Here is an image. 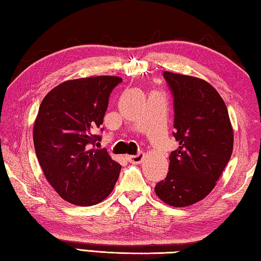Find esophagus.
<instances>
[{
    "label": "esophagus",
    "mask_w": 261,
    "mask_h": 261,
    "mask_svg": "<svg viewBox=\"0 0 261 261\" xmlns=\"http://www.w3.org/2000/svg\"><path fill=\"white\" fill-rule=\"evenodd\" d=\"M144 159V153L143 152H140V153H137L135 155H128V160L133 164H141L142 161Z\"/></svg>",
    "instance_id": "esophagus-1"
}]
</instances>
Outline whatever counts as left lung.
<instances>
[{
	"instance_id": "1",
	"label": "left lung",
	"mask_w": 261,
	"mask_h": 261,
	"mask_svg": "<svg viewBox=\"0 0 261 261\" xmlns=\"http://www.w3.org/2000/svg\"><path fill=\"white\" fill-rule=\"evenodd\" d=\"M164 77L174 96V137L179 146L154 191L165 203L181 208L213 191L232 155L234 134L225 102L208 82L170 71Z\"/></svg>"
}]
</instances>
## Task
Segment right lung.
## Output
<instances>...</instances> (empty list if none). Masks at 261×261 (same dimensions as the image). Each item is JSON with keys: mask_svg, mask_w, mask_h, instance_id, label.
<instances>
[{"mask_svg": "<svg viewBox=\"0 0 261 261\" xmlns=\"http://www.w3.org/2000/svg\"><path fill=\"white\" fill-rule=\"evenodd\" d=\"M121 82L117 76L66 81L39 106L33 130L39 166L57 193L72 204L100 203L119 177L121 166L95 145L110 93Z\"/></svg>", "mask_w": 261, "mask_h": 261, "instance_id": "add662e5", "label": "right lung"}]
</instances>
